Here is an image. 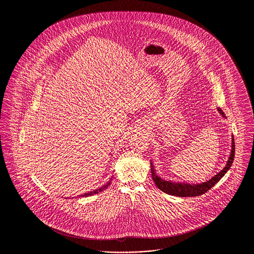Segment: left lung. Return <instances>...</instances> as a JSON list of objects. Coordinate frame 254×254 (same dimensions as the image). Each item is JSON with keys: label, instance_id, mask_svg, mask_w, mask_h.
<instances>
[{"label": "left lung", "instance_id": "8db88e82", "mask_svg": "<svg viewBox=\"0 0 254 254\" xmlns=\"http://www.w3.org/2000/svg\"><path fill=\"white\" fill-rule=\"evenodd\" d=\"M219 112L225 117L224 112L221 110V109H218ZM232 150H231V154L230 157L228 159V162L226 164V166L224 167L223 170H221L217 175H215L213 178H211L208 181L201 183V184H197V185H190V184H185V183H175V182L165 181L162 180L161 178H159L156 174H155V170L153 168L152 163L150 162V170H151V176H152V180L155 183V185L157 186V188L159 190H161L162 191L171 194V195H176V196H198L201 195L203 193H205L206 191H208L213 186H215V184L220 181V179L227 173V171L230 169V167L232 166V163L234 161V157H235V140L234 137L232 139Z\"/></svg>", "mask_w": 254, "mask_h": 254}]
</instances>
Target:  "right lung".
Here are the masks:
<instances>
[{"label":"right lung","mask_w":254,"mask_h":254,"mask_svg":"<svg viewBox=\"0 0 254 254\" xmlns=\"http://www.w3.org/2000/svg\"><path fill=\"white\" fill-rule=\"evenodd\" d=\"M109 184H110V181L108 182V183H107L105 186L101 187L100 189H98V190H93V191H90V192H87V193H84V194H83V195H81V196H89V195H93V194L99 193V192H101L102 190H104L105 189H107V188L109 187Z\"/></svg>","instance_id":"right-lung-1"}]
</instances>
